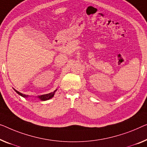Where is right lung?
I'll list each match as a JSON object with an SVG mask.
<instances>
[{"mask_svg": "<svg viewBox=\"0 0 147 147\" xmlns=\"http://www.w3.org/2000/svg\"><path fill=\"white\" fill-rule=\"evenodd\" d=\"M15 91H16V92H17L18 94L19 95L23 96V97H28V96H26L25 94H23L19 92L18 91L16 90H15ZM55 91H56V90H55ZM55 91H54L53 92H51V93H50V94H44V95L39 96H38V98H39V99H40L41 100H43H43H47L50 99V98H51L52 97H53L54 94H55Z\"/></svg>", "mask_w": 147, "mask_h": 147, "instance_id": "add662e5", "label": "right lung"}]
</instances>
